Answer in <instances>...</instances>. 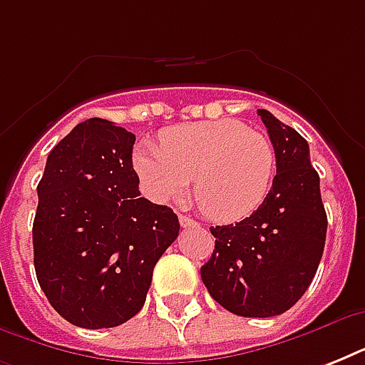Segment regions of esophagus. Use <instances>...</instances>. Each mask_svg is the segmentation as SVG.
<instances>
[{
  "label": "esophagus",
  "mask_w": 365,
  "mask_h": 365,
  "mask_svg": "<svg viewBox=\"0 0 365 365\" xmlns=\"http://www.w3.org/2000/svg\"><path fill=\"white\" fill-rule=\"evenodd\" d=\"M180 225H182V227H195V225H199V223L195 222L193 217L180 216Z\"/></svg>",
  "instance_id": "esophagus-1"
}]
</instances>
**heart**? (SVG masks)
Wrapping results in <instances>:
<instances>
[{
    "mask_svg": "<svg viewBox=\"0 0 365 365\" xmlns=\"http://www.w3.org/2000/svg\"><path fill=\"white\" fill-rule=\"evenodd\" d=\"M143 191L157 202L180 199L191 185L200 210L214 222L252 216L265 200L274 174V149L239 119L187 123L160 132V145L134 151Z\"/></svg>",
    "mask_w": 365,
    "mask_h": 365,
    "instance_id": "1",
    "label": "heart"
}]
</instances>
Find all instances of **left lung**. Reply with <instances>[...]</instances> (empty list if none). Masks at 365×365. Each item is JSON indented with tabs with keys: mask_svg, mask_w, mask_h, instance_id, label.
Instances as JSON below:
<instances>
[{
	"mask_svg": "<svg viewBox=\"0 0 365 365\" xmlns=\"http://www.w3.org/2000/svg\"><path fill=\"white\" fill-rule=\"evenodd\" d=\"M277 157V176L250 217L216 225V248L200 267L214 299L239 317L282 314L301 299L322 259L328 217L309 143L267 110H257Z\"/></svg>",
	"mask_w": 365,
	"mask_h": 365,
	"instance_id": "1",
	"label": "left lung"
}]
</instances>
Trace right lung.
I'll list each match as a JSON object with an SVG mask.
<instances>
[{
    "mask_svg": "<svg viewBox=\"0 0 365 365\" xmlns=\"http://www.w3.org/2000/svg\"><path fill=\"white\" fill-rule=\"evenodd\" d=\"M134 142L123 126L87 119L54 145L37 185V282L79 328L130 320L145 303L155 263L180 233L172 208L140 197Z\"/></svg>",
    "mask_w": 365,
    "mask_h": 365,
    "instance_id": "1",
    "label": "right lung"
}]
</instances>
